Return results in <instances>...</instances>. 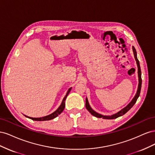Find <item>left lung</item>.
Here are the masks:
<instances>
[{"mask_svg": "<svg viewBox=\"0 0 155 155\" xmlns=\"http://www.w3.org/2000/svg\"><path fill=\"white\" fill-rule=\"evenodd\" d=\"M133 53H134V58L136 61H137V67H138V90L137 92V94H136L135 96L134 97L133 99L132 100L129 104L127 105L125 108H124L123 109H121V110H120L119 112H117V113L113 114V115H111V116H104L102 114H100L99 113H97V112H95L94 110L91 107L90 105L88 104V99L87 97L86 98V101H85V106H86V109L88 110V111H89V112L91 114H92L94 116L97 117V118H103L104 119H107V120H112V119H115L118 118L120 116H123L124 114H125L127 112L129 111L131 108L133 107V106L135 104V103L137 102V99L138 98L139 96H140V91H141V87H142V78H141V69H140V63H139V61L137 58V51H136L135 48L134 46H133Z\"/></svg>", "mask_w": 155, "mask_h": 155, "instance_id": "1", "label": "left lung"}]
</instances>
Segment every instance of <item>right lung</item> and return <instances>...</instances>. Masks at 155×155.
<instances>
[{
    "label": "right lung",
    "mask_w": 155,
    "mask_h": 155,
    "mask_svg": "<svg viewBox=\"0 0 155 155\" xmlns=\"http://www.w3.org/2000/svg\"><path fill=\"white\" fill-rule=\"evenodd\" d=\"M72 88H70L67 92V94L66 96H64V97L63 98V100L62 101V103L61 104V105L58 107V109L56 110L55 111H54L53 113H51L48 116H44V117H42V118H31V117H29V116H27L26 115H25L26 117H27V118H29L30 119L32 120H35V121H46V120H52L55 118H56L59 114H60L61 112H63V110H64V107H65V100H66V98L67 97V96L68 95V94L70 93V91H71Z\"/></svg>",
    "instance_id": "obj_1"
}]
</instances>
